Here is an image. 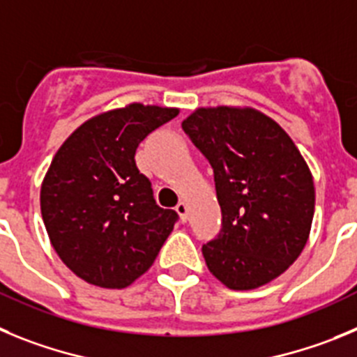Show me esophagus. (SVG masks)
I'll return each mask as SVG.
<instances>
[{
    "instance_id": "1",
    "label": "esophagus",
    "mask_w": 357,
    "mask_h": 357,
    "mask_svg": "<svg viewBox=\"0 0 357 357\" xmlns=\"http://www.w3.org/2000/svg\"><path fill=\"white\" fill-rule=\"evenodd\" d=\"M176 211H178L179 218H181L183 222H186V218H188V204L185 201H179L178 206H176Z\"/></svg>"
}]
</instances>
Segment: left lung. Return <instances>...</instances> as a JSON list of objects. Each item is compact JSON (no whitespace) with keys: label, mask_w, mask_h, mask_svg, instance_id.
Wrapping results in <instances>:
<instances>
[{"label":"left lung","mask_w":357,"mask_h":357,"mask_svg":"<svg viewBox=\"0 0 357 357\" xmlns=\"http://www.w3.org/2000/svg\"><path fill=\"white\" fill-rule=\"evenodd\" d=\"M213 167L222 231L202 245L208 271L229 290H255L301 256L314 213V183L274 119L250 107L197 108L181 123Z\"/></svg>","instance_id":"left-lung-1"}]
</instances>
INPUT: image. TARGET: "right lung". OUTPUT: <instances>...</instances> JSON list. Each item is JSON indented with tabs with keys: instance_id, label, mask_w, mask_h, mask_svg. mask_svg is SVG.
<instances>
[{
	"instance_id": "1",
	"label": "right lung",
	"mask_w": 357,
	"mask_h": 357,
	"mask_svg": "<svg viewBox=\"0 0 357 357\" xmlns=\"http://www.w3.org/2000/svg\"><path fill=\"white\" fill-rule=\"evenodd\" d=\"M179 108L130 102L76 128L56 151L40 211L54 252L83 281L126 288L151 268L178 213L155 202L135 151Z\"/></svg>"
}]
</instances>
